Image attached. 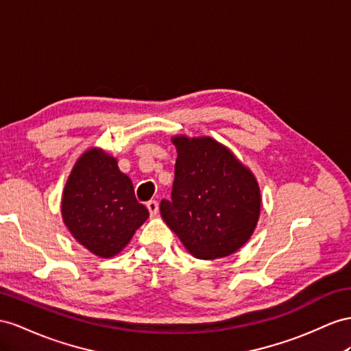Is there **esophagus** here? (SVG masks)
Wrapping results in <instances>:
<instances>
[{"mask_svg":"<svg viewBox=\"0 0 351 351\" xmlns=\"http://www.w3.org/2000/svg\"><path fill=\"white\" fill-rule=\"evenodd\" d=\"M147 208H148V212L151 217H156V215L158 213V202H156V200L147 202Z\"/></svg>","mask_w":351,"mask_h":351,"instance_id":"1","label":"esophagus"}]
</instances>
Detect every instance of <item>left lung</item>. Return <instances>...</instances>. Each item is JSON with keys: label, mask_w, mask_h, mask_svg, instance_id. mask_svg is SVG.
Listing matches in <instances>:
<instances>
[{"label": "left lung", "mask_w": 351, "mask_h": 351, "mask_svg": "<svg viewBox=\"0 0 351 351\" xmlns=\"http://www.w3.org/2000/svg\"><path fill=\"white\" fill-rule=\"evenodd\" d=\"M175 181L161 218L200 259L234 254L252 236L261 209L255 176L212 138L176 136Z\"/></svg>", "instance_id": "left-lung-1"}]
</instances>
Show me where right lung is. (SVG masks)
<instances>
[{
    "mask_svg": "<svg viewBox=\"0 0 351 351\" xmlns=\"http://www.w3.org/2000/svg\"><path fill=\"white\" fill-rule=\"evenodd\" d=\"M148 217L114 157L88 149L78 158L62 197V218L80 245L97 256L111 258Z\"/></svg>",
    "mask_w": 351,
    "mask_h": 351,
    "instance_id": "obj_1",
    "label": "right lung"
}]
</instances>
